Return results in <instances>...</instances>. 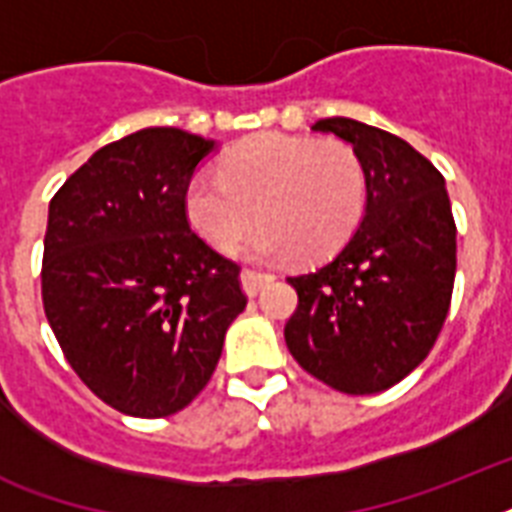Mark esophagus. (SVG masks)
<instances>
[{"instance_id":"esophagus-1","label":"esophagus","mask_w":512,"mask_h":512,"mask_svg":"<svg viewBox=\"0 0 512 512\" xmlns=\"http://www.w3.org/2000/svg\"><path fill=\"white\" fill-rule=\"evenodd\" d=\"M271 273H260V271H241V289H244V295L255 297L260 289L271 281Z\"/></svg>"}]
</instances>
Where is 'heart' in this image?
<instances>
[{
	"mask_svg": "<svg viewBox=\"0 0 512 512\" xmlns=\"http://www.w3.org/2000/svg\"><path fill=\"white\" fill-rule=\"evenodd\" d=\"M223 180L196 177L185 193L193 231L228 252L257 223L252 260H319L348 241L364 215V164L348 143L260 135L223 159Z\"/></svg>",
	"mask_w": 512,
	"mask_h": 512,
	"instance_id": "b5f03b06",
	"label": "heart"
}]
</instances>
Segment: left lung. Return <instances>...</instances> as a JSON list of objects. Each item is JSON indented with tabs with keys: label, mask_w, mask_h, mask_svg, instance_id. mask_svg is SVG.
<instances>
[{
	"label": "left lung",
	"mask_w": 512,
	"mask_h": 512,
	"mask_svg": "<svg viewBox=\"0 0 512 512\" xmlns=\"http://www.w3.org/2000/svg\"><path fill=\"white\" fill-rule=\"evenodd\" d=\"M364 164V217L329 263L289 276L297 311L289 353L329 388L369 396L425 361L444 327L457 271V228L441 172L406 140L356 119L313 124Z\"/></svg>",
	"instance_id": "obj_1"
}]
</instances>
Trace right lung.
I'll return each mask as SVG.
<instances>
[{"label":"right lung","mask_w":512,"mask_h":512,"mask_svg":"<svg viewBox=\"0 0 512 512\" xmlns=\"http://www.w3.org/2000/svg\"><path fill=\"white\" fill-rule=\"evenodd\" d=\"M215 151V140L148 127L95 151L50 201L44 313L84 385L130 417L191 404L247 308L239 265L185 217L193 172Z\"/></svg>","instance_id":"1"}]
</instances>
